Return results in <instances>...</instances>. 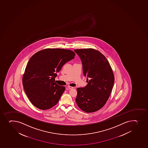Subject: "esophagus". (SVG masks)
<instances>
[{"mask_svg":"<svg viewBox=\"0 0 148 148\" xmlns=\"http://www.w3.org/2000/svg\"><path fill=\"white\" fill-rule=\"evenodd\" d=\"M67 88H68L69 89H73L74 87H72V86H67Z\"/></svg>","mask_w":148,"mask_h":148,"instance_id":"34e87169","label":"esophagus"}]
</instances>
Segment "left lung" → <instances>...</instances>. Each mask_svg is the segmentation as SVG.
Masks as SVG:
<instances>
[{
  "instance_id": "left-lung-1",
  "label": "left lung",
  "mask_w": 148,
  "mask_h": 148,
  "mask_svg": "<svg viewBox=\"0 0 148 148\" xmlns=\"http://www.w3.org/2000/svg\"><path fill=\"white\" fill-rule=\"evenodd\" d=\"M82 62L87 85L77 88L76 103L86 113L97 111L105 105L114 83V76L108 61L101 53L92 49L74 50Z\"/></svg>"
}]
</instances>
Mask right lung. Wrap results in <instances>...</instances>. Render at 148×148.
I'll return each instance as SVG.
<instances>
[{
	"mask_svg": "<svg viewBox=\"0 0 148 148\" xmlns=\"http://www.w3.org/2000/svg\"><path fill=\"white\" fill-rule=\"evenodd\" d=\"M69 49H47L32 56L26 66L23 86L27 97L36 107L47 110L55 106L65 90L55 83L57 73L75 57Z\"/></svg>",
	"mask_w": 148,
	"mask_h": 148,
	"instance_id": "1",
	"label": "right lung"
}]
</instances>
